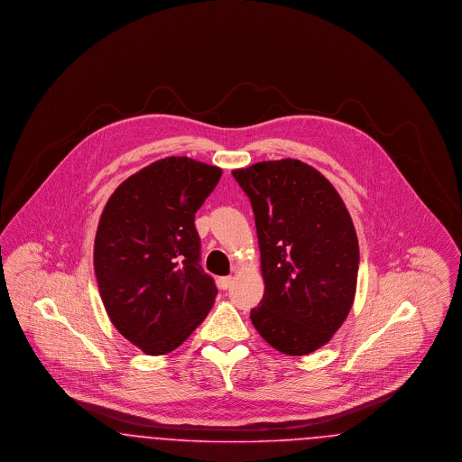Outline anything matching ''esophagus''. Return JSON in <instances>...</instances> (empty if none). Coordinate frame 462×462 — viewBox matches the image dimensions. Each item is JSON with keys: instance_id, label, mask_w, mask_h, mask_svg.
Instances as JSON below:
<instances>
[{"instance_id": "obj_1", "label": "esophagus", "mask_w": 462, "mask_h": 462, "mask_svg": "<svg viewBox=\"0 0 462 462\" xmlns=\"http://www.w3.org/2000/svg\"><path fill=\"white\" fill-rule=\"evenodd\" d=\"M232 282H234V277H230V275L228 277H220L218 279V287L220 289H228V287L232 286Z\"/></svg>"}]
</instances>
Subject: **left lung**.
Returning <instances> with one entry per match:
<instances>
[{"label": "left lung", "mask_w": 462, "mask_h": 462, "mask_svg": "<svg viewBox=\"0 0 462 462\" xmlns=\"http://www.w3.org/2000/svg\"><path fill=\"white\" fill-rule=\"evenodd\" d=\"M251 200L262 253L263 300L251 322L286 355L329 343L352 310L358 239L329 180L298 159L232 171Z\"/></svg>", "instance_id": "left-lung-1"}]
</instances>
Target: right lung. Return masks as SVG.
I'll return each instance as SVG.
<instances>
[{
	"label": "right lung",
	"mask_w": 462,
	"mask_h": 462,
	"mask_svg": "<svg viewBox=\"0 0 462 462\" xmlns=\"http://www.w3.org/2000/svg\"><path fill=\"white\" fill-rule=\"evenodd\" d=\"M221 170L166 157L125 180L95 236L93 264L110 322L147 355L173 352L215 303L194 225Z\"/></svg>",
	"instance_id": "obj_1"
}]
</instances>
